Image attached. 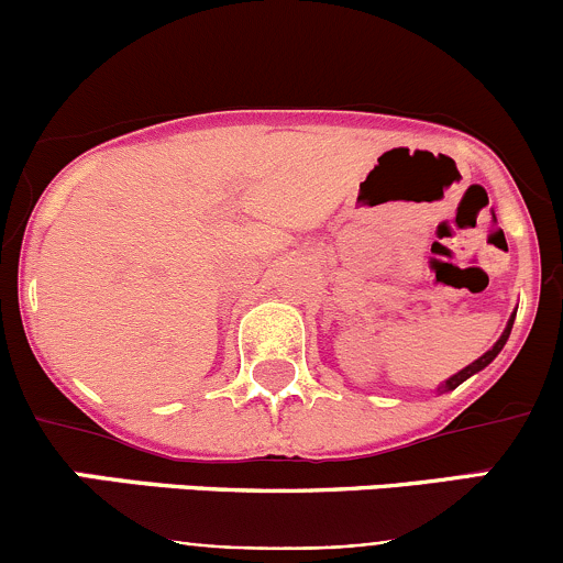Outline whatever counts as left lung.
I'll return each mask as SVG.
<instances>
[{"instance_id": "left-lung-1", "label": "left lung", "mask_w": 563, "mask_h": 563, "mask_svg": "<svg viewBox=\"0 0 563 563\" xmlns=\"http://www.w3.org/2000/svg\"><path fill=\"white\" fill-rule=\"evenodd\" d=\"M512 323H515V316H512V318H509L507 329H504V334H501V338H498V343H496V345H493V349H490V351H487V354H485V356H479V360H476V362H471V365H468V367H463V371H460V373H457V376H452V378H450V382H446V384H444V387H441V391H450V389H457V387H460V384H463V382H465V378H471V376H474V373H479V371H482V367H487V365H490V362H493V360H496V356H498V351H501V349H504V343H507L509 332H512Z\"/></svg>"}]
</instances>
